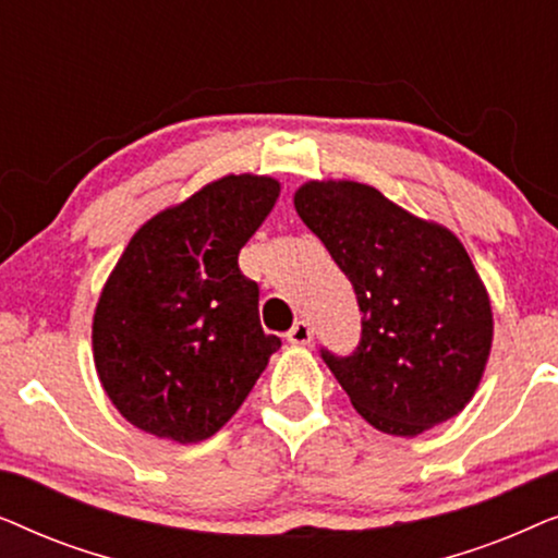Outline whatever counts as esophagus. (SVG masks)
<instances>
[{
	"instance_id": "esophagus-1",
	"label": "esophagus",
	"mask_w": 558,
	"mask_h": 558,
	"mask_svg": "<svg viewBox=\"0 0 558 558\" xmlns=\"http://www.w3.org/2000/svg\"><path fill=\"white\" fill-rule=\"evenodd\" d=\"M287 340L292 342V345H307V342L312 340V327L310 323H304V319H300L292 330L287 332Z\"/></svg>"
}]
</instances>
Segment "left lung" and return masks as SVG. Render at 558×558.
Here are the masks:
<instances>
[{
    "label": "left lung",
    "instance_id": "1",
    "mask_svg": "<svg viewBox=\"0 0 558 558\" xmlns=\"http://www.w3.org/2000/svg\"><path fill=\"white\" fill-rule=\"evenodd\" d=\"M294 208L363 312L353 353L323 348L357 414L396 437L460 414L493 345L490 300L460 239L363 182L312 180L294 193Z\"/></svg>",
    "mask_w": 558,
    "mask_h": 558
}]
</instances>
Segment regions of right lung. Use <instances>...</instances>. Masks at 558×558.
I'll return each mask as SVG.
<instances>
[{
    "mask_svg": "<svg viewBox=\"0 0 558 558\" xmlns=\"http://www.w3.org/2000/svg\"><path fill=\"white\" fill-rule=\"evenodd\" d=\"M279 182L226 174L149 218L113 266L94 315L104 391L136 429L193 445L231 418L281 348L258 319L239 254Z\"/></svg>",
    "mask_w": 558,
    "mask_h": 558,
    "instance_id": "1",
    "label": "right lung"
}]
</instances>
